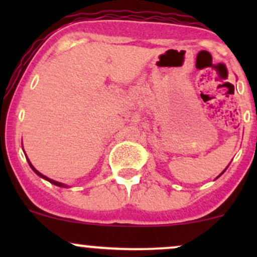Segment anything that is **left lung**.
<instances>
[{
  "label": "left lung",
  "instance_id": "left-lung-1",
  "mask_svg": "<svg viewBox=\"0 0 257 257\" xmlns=\"http://www.w3.org/2000/svg\"><path fill=\"white\" fill-rule=\"evenodd\" d=\"M226 169H227V168H226ZM226 169H225V170H226ZM225 170H223V172H225ZM223 172H222V173H223ZM222 173H221V174H222ZM221 174H220V175H219V176H221ZM219 176H217V178H219ZM217 178H216V179H217Z\"/></svg>",
  "mask_w": 257,
  "mask_h": 257
}]
</instances>
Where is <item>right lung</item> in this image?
Wrapping results in <instances>:
<instances>
[{"instance_id":"right-lung-1","label":"right lung","mask_w":257,"mask_h":257,"mask_svg":"<svg viewBox=\"0 0 257 257\" xmlns=\"http://www.w3.org/2000/svg\"><path fill=\"white\" fill-rule=\"evenodd\" d=\"M26 159H28V163H29V166H30V167H31V169H32V170H34V172H35V173H36V174H37V175H38V176H40V178H42V179H44V180H47V181H49V182H51V184H53V185H55V186H59V187H67V186H66V185H64V184H63V182H58V181H55V180H52V179L47 178V176H46V175H43V174H41V173H40V172H38V170L36 169V168H35L34 166H32V164H31V162H30V159H29V158H28V156H26Z\"/></svg>"}]
</instances>
